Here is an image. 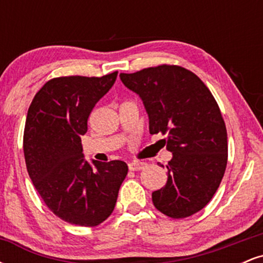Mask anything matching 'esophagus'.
<instances>
[{"label": "esophagus", "instance_id": "34e87169", "mask_svg": "<svg viewBox=\"0 0 263 263\" xmlns=\"http://www.w3.org/2000/svg\"><path fill=\"white\" fill-rule=\"evenodd\" d=\"M144 167H146V163L141 162V161H135V162L128 163V170H129V171L137 172V171L143 170Z\"/></svg>", "mask_w": 263, "mask_h": 263}]
</instances>
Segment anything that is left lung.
I'll return each instance as SVG.
<instances>
[{"instance_id": "8db88e82", "label": "left lung", "mask_w": 263, "mask_h": 263, "mask_svg": "<svg viewBox=\"0 0 263 263\" xmlns=\"http://www.w3.org/2000/svg\"><path fill=\"white\" fill-rule=\"evenodd\" d=\"M120 78L143 101L149 134L167 136V149L173 153L167 183L152 193L153 204L173 219L198 213L214 197L228 164V134L218 102L182 66L163 64Z\"/></svg>"}]
</instances>
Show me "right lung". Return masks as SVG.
<instances>
[{
	"instance_id": "1",
	"label": "right lung",
	"mask_w": 263,
	"mask_h": 263,
	"mask_svg": "<svg viewBox=\"0 0 263 263\" xmlns=\"http://www.w3.org/2000/svg\"><path fill=\"white\" fill-rule=\"evenodd\" d=\"M116 78L117 71L101 78H54L28 108L23 135L27 171L45 205L69 224L92 228L105 221L127 176L122 161L90 164L81 146L93 106Z\"/></svg>"
}]
</instances>
